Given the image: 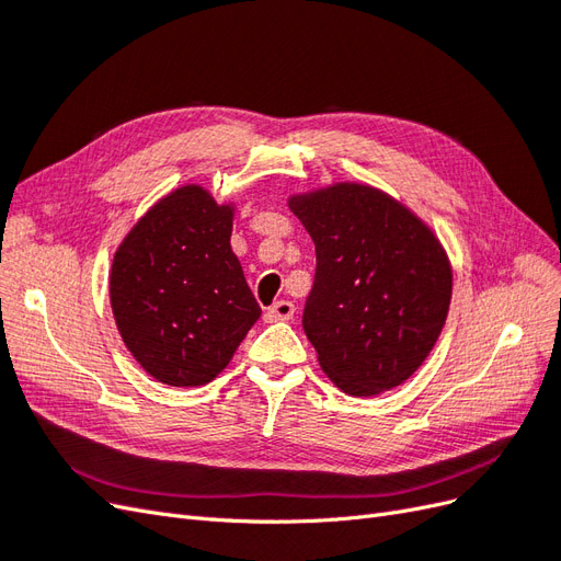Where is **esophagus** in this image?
<instances>
[{
    "mask_svg": "<svg viewBox=\"0 0 561 561\" xmlns=\"http://www.w3.org/2000/svg\"><path fill=\"white\" fill-rule=\"evenodd\" d=\"M293 316H295V304H293V301H287V299L276 301L274 307H268V309H266V313H264V318H266L268 322H276V320H290Z\"/></svg>",
    "mask_w": 561,
    "mask_h": 561,
    "instance_id": "34e87169",
    "label": "esophagus"
}]
</instances>
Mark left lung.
<instances>
[{"instance_id":"8db88e82","label":"left lung","mask_w":561,"mask_h":561,"mask_svg":"<svg viewBox=\"0 0 561 561\" xmlns=\"http://www.w3.org/2000/svg\"><path fill=\"white\" fill-rule=\"evenodd\" d=\"M316 243L301 325L322 371L348 396L410 379L445 328L451 268L431 229L363 184L293 196Z\"/></svg>"}]
</instances>
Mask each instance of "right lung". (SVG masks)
Listing matches in <instances>:
<instances>
[{"label": "right lung", "mask_w": 561, "mask_h": 561, "mask_svg": "<svg viewBox=\"0 0 561 561\" xmlns=\"http://www.w3.org/2000/svg\"><path fill=\"white\" fill-rule=\"evenodd\" d=\"M229 239L231 208L192 184L159 201L114 254L116 328L168 386L213 381L262 313Z\"/></svg>", "instance_id": "right-lung-1"}]
</instances>
